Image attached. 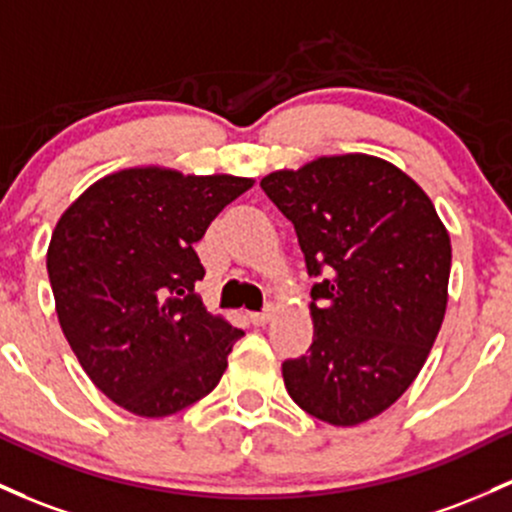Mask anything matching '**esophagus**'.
Here are the masks:
<instances>
[{
  "instance_id": "esophagus-1",
  "label": "esophagus",
  "mask_w": 512,
  "mask_h": 512,
  "mask_svg": "<svg viewBox=\"0 0 512 512\" xmlns=\"http://www.w3.org/2000/svg\"><path fill=\"white\" fill-rule=\"evenodd\" d=\"M269 318H272V308H265V311H252L250 313L252 325H267Z\"/></svg>"
}]
</instances>
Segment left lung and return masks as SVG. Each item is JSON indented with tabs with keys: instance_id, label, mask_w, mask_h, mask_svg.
<instances>
[{
	"instance_id": "left-lung-1",
	"label": "left lung",
	"mask_w": 512,
	"mask_h": 512,
	"mask_svg": "<svg viewBox=\"0 0 512 512\" xmlns=\"http://www.w3.org/2000/svg\"><path fill=\"white\" fill-rule=\"evenodd\" d=\"M294 223L311 289L313 345L282 364L313 418L359 425L423 369L447 308L452 245L428 194L372 155L318 157L260 182Z\"/></svg>"
}]
</instances>
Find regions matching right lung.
Listing matches in <instances>:
<instances>
[{
	"mask_svg": "<svg viewBox=\"0 0 512 512\" xmlns=\"http://www.w3.org/2000/svg\"><path fill=\"white\" fill-rule=\"evenodd\" d=\"M252 179L133 167L99 179L60 216L48 247L55 311L94 386L165 418L216 389L243 330L211 316L194 243Z\"/></svg>",
	"mask_w": 512,
	"mask_h": 512,
	"instance_id": "right-lung-1",
	"label": "right lung"
}]
</instances>
